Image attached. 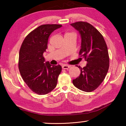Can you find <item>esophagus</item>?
Wrapping results in <instances>:
<instances>
[{
    "label": "esophagus",
    "mask_w": 126,
    "mask_h": 126,
    "mask_svg": "<svg viewBox=\"0 0 126 126\" xmlns=\"http://www.w3.org/2000/svg\"><path fill=\"white\" fill-rule=\"evenodd\" d=\"M70 66L69 65H63V66H62V68H63V69H69L70 68Z\"/></svg>",
    "instance_id": "34e87169"
}]
</instances>
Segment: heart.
<instances>
[{"label":"heart","instance_id":"heart-1","mask_svg":"<svg viewBox=\"0 0 126 126\" xmlns=\"http://www.w3.org/2000/svg\"><path fill=\"white\" fill-rule=\"evenodd\" d=\"M66 34H70V33H66Z\"/></svg>","mask_w":126,"mask_h":126}]
</instances>
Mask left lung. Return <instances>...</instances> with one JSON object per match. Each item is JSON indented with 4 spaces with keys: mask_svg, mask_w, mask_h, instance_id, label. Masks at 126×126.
<instances>
[{
    "mask_svg": "<svg viewBox=\"0 0 126 126\" xmlns=\"http://www.w3.org/2000/svg\"><path fill=\"white\" fill-rule=\"evenodd\" d=\"M70 25L80 32L81 46L79 55L87 62L84 68L77 66L81 73L73 84L82 91L92 92L103 81L109 69L107 46L101 34L90 23L80 21Z\"/></svg>",
    "mask_w": 126,
    "mask_h": 126,
    "instance_id": "8db88e82",
    "label": "left lung"
}]
</instances>
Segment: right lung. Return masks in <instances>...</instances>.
<instances>
[{
	"instance_id": "add662e5",
	"label": "right lung",
	"mask_w": 126,
	"mask_h": 126,
	"mask_svg": "<svg viewBox=\"0 0 126 126\" xmlns=\"http://www.w3.org/2000/svg\"><path fill=\"white\" fill-rule=\"evenodd\" d=\"M61 25H43L27 35L19 54L18 68L24 81L32 92L39 95L53 91L57 85L62 68L60 65L45 63L43 54L47 48L48 38Z\"/></svg>"
}]
</instances>
